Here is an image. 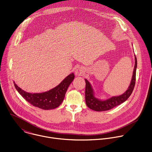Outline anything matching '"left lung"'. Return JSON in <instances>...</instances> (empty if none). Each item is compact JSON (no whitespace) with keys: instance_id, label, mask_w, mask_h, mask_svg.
Returning <instances> with one entry per match:
<instances>
[{"instance_id":"1","label":"left lung","mask_w":152,"mask_h":152,"mask_svg":"<svg viewBox=\"0 0 152 152\" xmlns=\"http://www.w3.org/2000/svg\"><path fill=\"white\" fill-rule=\"evenodd\" d=\"M135 64L133 70V76L130 84L127 90L122 95L119 96H112L105 100H102L97 98L95 96L94 89L89 82L85 79L86 82L85 88V101L86 105L91 110L96 111H105L111 110L112 108L124 102L130 97L134 89L136 83V75L137 69V58L134 55Z\"/></svg>"}]
</instances>
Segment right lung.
I'll return each mask as SVG.
<instances>
[{
    "instance_id": "1",
    "label": "right lung",
    "mask_w": 152,
    "mask_h": 152,
    "mask_svg": "<svg viewBox=\"0 0 152 152\" xmlns=\"http://www.w3.org/2000/svg\"><path fill=\"white\" fill-rule=\"evenodd\" d=\"M75 78L73 73L68 75L58 85L42 93H29L20 88L13 82L15 87L19 94L29 103L39 108L49 110L59 107L65 96L66 91Z\"/></svg>"
}]
</instances>
